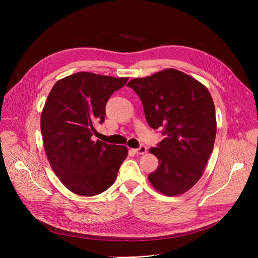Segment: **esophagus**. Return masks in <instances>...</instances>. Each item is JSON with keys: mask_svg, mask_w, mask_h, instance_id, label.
<instances>
[{"mask_svg": "<svg viewBox=\"0 0 258 258\" xmlns=\"http://www.w3.org/2000/svg\"><path fill=\"white\" fill-rule=\"evenodd\" d=\"M134 152L137 153V154L143 155V154H145L147 152V148H146L145 146H141V147H139L138 149H134Z\"/></svg>", "mask_w": 258, "mask_h": 258, "instance_id": "esophagus-1", "label": "esophagus"}]
</instances>
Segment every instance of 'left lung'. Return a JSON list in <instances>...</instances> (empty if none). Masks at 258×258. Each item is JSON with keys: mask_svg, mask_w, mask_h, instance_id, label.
Returning <instances> with one entry per match:
<instances>
[{"mask_svg": "<svg viewBox=\"0 0 258 258\" xmlns=\"http://www.w3.org/2000/svg\"><path fill=\"white\" fill-rule=\"evenodd\" d=\"M140 97L148 124L163 127L165 138L151 148L159 161L148 175L151 185L166 196L190 190L200 179L216 135L215 108L207 88L173 68L126 85Z\"/></svg>", "mask_w": 258, "mask_h": 258, "instance_id": "8db88e82", "label": "left lung"}]
</instances>
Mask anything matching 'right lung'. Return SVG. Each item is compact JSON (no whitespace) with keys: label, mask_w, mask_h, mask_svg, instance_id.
I'll use <instances>...</instances> for the list:
<instances>
[{"label":"right lung","mask_w":258,"mask_h":258,"mask_svg":"<svg viewBox=\"0 0 258 258\" xmlns=\"http://www.w3.org/2000/svg\"><path fill=\"white\" fill-rule=\"evenodd\" d=\"M127 80L77 72L59 80L47 98L41 115L46 155L72 193L89 197L106 191L127 156L125 146L92 140L95 121L105 119L108 99Z\"/></svg>","instance_id":"obj_1"}]
</instances>
